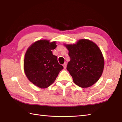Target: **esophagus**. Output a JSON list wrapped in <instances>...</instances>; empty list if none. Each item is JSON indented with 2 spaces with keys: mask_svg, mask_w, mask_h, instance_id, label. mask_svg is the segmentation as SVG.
I'll use <instances>...</instances> for the list:
<instances>
[{
  "mask_svg": "<svg viewBox=\"0 0 122 122\" xmlns=\"http://www.w3.org/2000/svg\"><path fill=\"white\" fill-rule=\"evenodd\" d=\"M63 67H64V69H66V63H64V64H63Z\"/></svg>",
  "mask_w": 122,
  "mask_h": 122,
  "instance_id": "34e87169",
  "label": "esophagus"
}]
</instances>
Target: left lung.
<instances>
[{"label": "left lung", "mask_w": 122, "mask_h": 122, "mask_svg": "<svg viewBox=\"0 0 122 122\" xmlns=\"http://www.w3.org/2000/svg\"><path fill=\"white\" fill-rule=\"evenodd\" d=\"M65 46L70 58L66 69L74 83L83 88L95 83L102 76L104 66V58L98 46L87 39Z\"/></svg>", "instance_id": "left-lung-1"}]
</instances>
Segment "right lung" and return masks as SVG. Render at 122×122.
<instances>
[{
	"mask_svg": "<svg viewBox=\"0 0 122 122\" xmlns=\"http://www.w3.org/2000/svg\"><path fill=\"white\" fill-rule=\"evenodd\" d=\"M56 47L55 41L40 40L31 45L25 54L24 67L25 76L39 87H49L63 69L51 51Z\"/></svg>",
	"mask_w": 122,
	"mask_h": 122,
	"instance_id": "obj_1",
	"label": "right lung"
}]
</instances>
